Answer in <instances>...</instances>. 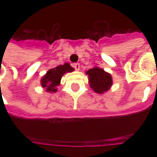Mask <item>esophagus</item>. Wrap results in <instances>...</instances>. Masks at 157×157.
Returning a JSON list of instances; mask_svg holds the SVG:
<instances>
[{
	"instance_id": "obj_1",
	"label": "esophagus",
	"mask_w": 157,
	"mask_h": 157,
	"mask_svg": "<svg viewBox=\"0 0 157 157\" xmlns=\"http://www.w3.org/2000/svg\"><path fill=\"white\" fill-rule=\"evenodd\" d=\"M73 67L75 68V70L78 71V70H80V64H79V63H74L73 64Z\"/></svg>"
}]
</instances>
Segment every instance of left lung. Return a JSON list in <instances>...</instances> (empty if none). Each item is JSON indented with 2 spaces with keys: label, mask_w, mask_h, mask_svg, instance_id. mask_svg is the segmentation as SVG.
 I'll use <instances>...</instances> for the list:
<instances>
[{
  "label": "left lung",
  "mask_w": 157,
  "mask_h": 157,
  "mask_svg": "<svg viewBox=\"0 0 157 157\" xmlns=\"http://www.w3.org/2000/svg\"><path fill=\"white\" fill-rule=\"evenodd\" d=\"M90 86L96 93L103 94L107 91L112 85V76L102 68L94 67L87 71Z\"/></svg>",
  "instance_id": "left-lung-1"
}]
</instances>
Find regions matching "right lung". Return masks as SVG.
Wrapping results in <instances>:
<instances>
[{
    "label": "right lung",
    "instance_id": "add662e5",
    "mask_svg": "<svg viewBox=\"0 0 157 157\" xmlns=\"http://www.w3.org/2000/svg\"><path fill=\"white\" fill-rule=\"evenodd\" d=\"M72 71H74V69L69 63H64L63 65L56 67L55 68L50 69L41 79V86L43 88H45L48 92L55 93L57 91V86L60 84V81L63 74Z\"/></svg>",
    "mask_w": 157,
    "mask_h": 157
}]
</instances>
